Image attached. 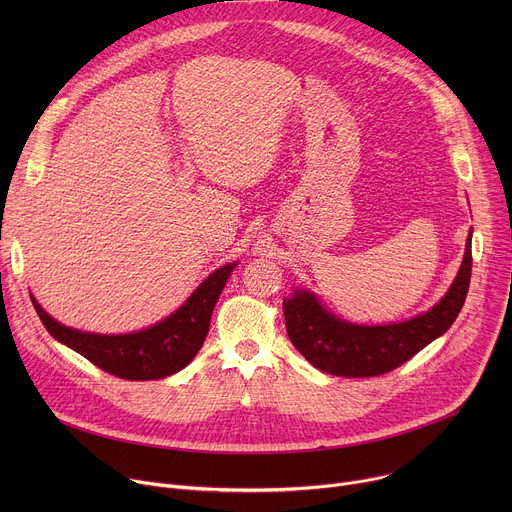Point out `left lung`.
Wrapping results in <instances>:
<instances>
[{"label":"left lung","mask_w":512,"mask_h":512,"mask_svg":"<svg viewBox=\"0 0 512 512\" xmlns=\"http://www.w3.org/2000/svg\"><path fill=\"white\" fill-rule=\"evenodd\" d=\"M472 235V233H470ZM472 277V239L458 277L442 302L401 324L356 326L326 312L310 291H296L283 300L287 336L316 369L336 377H377L413 358L442 336L458 318Z\"/></svg>","instance_id":"obj_1"}]
</instances>
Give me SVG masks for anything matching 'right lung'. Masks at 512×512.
I'll return each instance as SVG.
<instances>
[{"label": "right lung", "mask_w": 512, "mask_h": 512, "mask_svg": "<svg viewBox=\"0 0 512 512\" xmlns=\"http://www.w3.org/2000/svg\"><path fill=\"white\" fill-rule=\"evenodd\" d=\"M235 265L216 269L180 310L135 334L103 336L72 330L52 320L34 298L32 304L50 336L83 354L101 371L125 381H154L182 371L196 356L208 334L214 304Z\"/></svg>", "instance_id": "right-lung-1"}]
</instances>
